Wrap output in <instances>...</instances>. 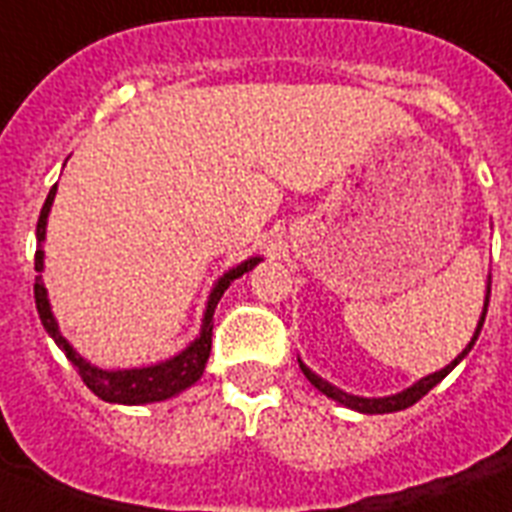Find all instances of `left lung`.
I'll use <instances>...</instances> for the list:
<instances>
[{"instance_id": "obj_1", "label": "left lung", "mask_w": 512, "mask_h": 512, "mask_svg": "<svg viewBox=\"0 0 512 512\" xmlns=\"http://www.w3.org/2000/svg\"><path fill=\"white\" fill-rule=\"evenodd\" d=\"M489 295H492V281H486V300H484V313H481V319H478V327L476 332H473V337H470V342L465 345V350H462L460 356L454 358L452 364H446L441 372H433L428 374V377H422V380H417L414 385H409V388H404L401 393H393V396H380V398H364V396H353V393H345V390L335 388L332 382H327L324 377H319V374L313 372L311 366H305L300 358V369H303V374L308 377V382H311L313 388H319L321 393L327 398H332V401H337V404L348 406V409H356V412L361 414H390V412H401V409H409L412 404H417L428 390H433L438 385V382L444 380L446 374L452 372L454 366L460 364L462 358L468 356L470 348L476 345L478 335H481V327H484V319H486V308H489Z\"/></svg>"}]
</instances>
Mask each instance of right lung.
Wrapping results in <instances>:
<instances>
[{
    "mask_svg": "<svg viewBox=\"0 0 512 512\" xmlns=\"http://www.w3.org/2000/svg\"><path fill=\"white\" fill-rule=\"evenodd\" d=\"M55 193H58V185H52L50 193H47V201H44L42 215H39V223H36V257H34V268H36V281H34V300H36V311H39V319H42V327L47 329V335L55 340L66 358L76 366V372L84 380V385L95 393L98 398L108 401V404H127V406H138V404H154V401H164V398H172L177 393H183L185 388H191L193 382L199 380L204 374V366H207L209 350H212V316H215V308L220 303V297L233 281L244 276L247 271H252L263 257H249L244 263H239L231 271H225L220 279L215 281V287L207 297V308H204V319H201L199 337L191 340L185 345L180 353H175L167 361H159V364L151 366H132V369H100V366L90 364L87 358L79 356V350H74V345L63 337L60 332L58 321L52 316L50 308V297H47V287L42 281L44 271V249L42 241L47 236V217H50L52 201H55Z\"/></svg>",
    "mask_w": 512,
    "mask_h": 512,
    "instance_id": "obj_1",
    "label": "right lung"
}]
</instances>
